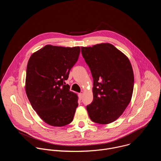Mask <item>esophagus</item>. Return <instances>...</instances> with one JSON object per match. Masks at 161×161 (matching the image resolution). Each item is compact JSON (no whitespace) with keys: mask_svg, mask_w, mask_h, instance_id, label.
Segmentation results:
<instances>
[{"mask_svg":"<svg viewBox=\"0 0 161 161\" xmlns=\"http://www.w3.org/2000/svg\"><path fill=\"white\" fill-rule=\"evenodd\" d=\"M78 96H79V98H80V99H82V97H83V94H82V93H80V94H78Z\"/></svg>","mask_w":161,"mask_h":161,"instance_id":"esophagus-1","label":"esophagus"}]
</instances>
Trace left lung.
Here are the masks:
<instances>
[{
	"mask_svg": "<svg viewBox=\"0 0 161 161\" xmlns=\"http://www.w3.org/2000/svg\"><path fill=\"white\" fill-rule=\"evenodd\" d=\"M94 80V99L86 106L90 119L100 124L115 121L129 105L134 73L128 57L109 43L81 47Z\"/></svg>",
	"mask_w": 161,
	"mask_h": 161,
	"instance_id": "left-lung-1",
	"label": "left lung"
}]
</instances>
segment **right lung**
Masks as SVG:
<instances>
[{"label": "right lung", "mask_w": 161, "mask_h": 161, "mask_svg": "<svg viewBox=\"0 0 161 161\" xmlns=\"http://www.w3.org/2000/svg\"><path fill=\"white\" fill-rule=\"evenodd\" d=\"M80 48L46 45L30 57L25 92L32 108L47 124L62 127L70 124L78 107V96L65 85L77 62Z\"/></svg>", "instance_id": "right-lung-1"}]
</instances>
